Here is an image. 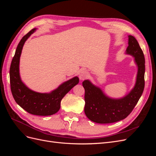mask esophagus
Here are the masks:
<instances>
[{
  "instance_id": "1",
  "label": "esophagus",
  "mask_w": 156,
  "mask_h": 156,
  "mask_svg": "<svg viewBox=\"0 0 156 156\" xmlns=\"http://www.w3.org/2000/svg\"><path fill=\"white\" fill-rule=\"evenodd\" d=\"M88 77V73L87 70H82L80 72L79 74V79L81 80V81H83V80L86 79Z\"/></svg>"
}]
</instances>
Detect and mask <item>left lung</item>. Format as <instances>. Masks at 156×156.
<instances>
[{
    "mask_svg": "<svg viewBox=\"0 0 156 156\" xmlns=\"http://www.w3.org/2000/svg\"><path fill=\"white\" fill-rule=\"evenodd\" d=\"M126 53L133 56L138 66V73L135 86L124 98L114 100L107 97L101 90L85 80L83 86L84 94V113L88 119L99 124H109L123 120L133 111L142 95L144 88L145 59L143 50L137 40L129 36Z\"/></svg>",
    "mask_w": 156,
    "mask_h": 156,
    "instance_id": "left-lung-1",
    "label": "left lung"
}]
</instances>
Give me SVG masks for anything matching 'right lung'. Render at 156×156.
I'll use <instances>...</instances> for the list:
<instances>
[{"mask_svg": "<svg viewBox=\"0 0 156 156\" xmlns=\"http://www.w3.org/2000/svg\"><path fill=\"white\" fill-rule=\"evenodd\" d=\"M35 30L36 29H33L23 36L17 47L10 69V88L14 100L23 109L34 115L49 116L58 111L62 99L78 84L79 79L77 77H75L49 94L34 92L23 83L19 71L21 51L25 41Z\"/></svg>", "mask_w": 156, "mask_h": 156, "instance_id": "add662e5", "label": "right lung"}]
</instances>
